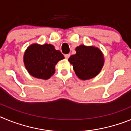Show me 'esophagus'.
<instances>
[{"label": "esophagus", "mask_w": 131, "mask_h": 131, "mask_svg": "<svg viewBox=\"0 0 131 131\" xmlns=\"http://www.w3.org/2000/svg\"><path fill=\"white\" fill-rule=\"evenodd\" d=\"M65 58L66 59H67V60H68V58H69V56H70V54H65Z\"/></svg>", "instance_id": "obj_1"}]
</instances>
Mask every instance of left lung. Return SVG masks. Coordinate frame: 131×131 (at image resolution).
Instances as JSON below:
<instances>
[{"mask_svg":"<svg viewBox=\"0 0 131 131\" xmlns=\"http://www.w3.org/2000/svg\"><path fill=\"white\" fill-rule=\"evenodd\" d=\"M76 54L71 56L68 61L73 65L77 77L82 80L91 79L101 71L104 59L99 48L80 45L75 48Z\"/></svg>","mask_w":131,"mask_h":131,"instance_id":"8db88e82","label":"left lung"}]
</instances>
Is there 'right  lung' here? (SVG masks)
Masks as SVG:
<instances>
[{
    "mask_svg": "<svg viewBox=\"0 0 131 131\" xmlns=\"http://www.w3.org/2000/svg\"><path fill=\"white\" fill-rule=\"evenodd\" d=\"M64 58L60 50L53 45H31L24 53V62L26 69L35 78L47 80L55 73L56 63Z\"/></svg>",
    "mask_w": 131,
    "mask_h": 131,
    "instance_id": "add662e5",
    "label": "right lung"
}]
</instances>
